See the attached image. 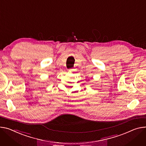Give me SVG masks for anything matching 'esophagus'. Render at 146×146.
Listing matches in <instances>:
<instances>
[{
    "instance_id": "obj_1",
    "label": "esophagus",
    "mask_w": 146,
    "mask_h": 146,
    "mask_svg": "<svg viewBox=\"0 0 146 146\" xmlns=\"http://www.w3.org/2000/svg\"><path fill=\"white\" fill-rule=\"evenodd\" d=\"M68 70H69V72H72V70H73V69H69Z\"/></svg>"
}]
</instances>
